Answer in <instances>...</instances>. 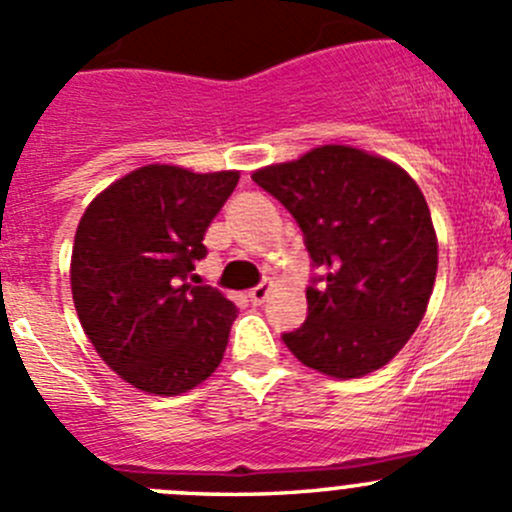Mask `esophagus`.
Here are the masks:
<instances>
[{
    "label": "esophagus",
    "mask_w": 512,
    "mask_h": 512,
    "mask_svg": "<svg viewBox=\"0 0 512 512\" xmlns=\"http://www.w3.org/2000/svg\"><path fill=\"white\" fill-rule=\"evenodd\" d=\"M269 294H271V286L269 284H259L256 289L248 291V301H251V304H264V301L269 299Z\"/></svg>",
    "instance_id": "34e87169"
}]
</instances>
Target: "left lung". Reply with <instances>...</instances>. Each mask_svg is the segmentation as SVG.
Listing matches in <instances>:
<instances>
[{
    "label": "left lung",
    "mask_w": 512,
    "mask_h": 512,
    "mask_svg": "<svg viewBox=\"0 0 512 512\" xmlns=\"http://www.w3.org/2000/svg\"><path fill=\"white\" fill-rule=\"evenodd\" d=\"M251 178L289 208L326 271L286 347L334 379L382 369L420 326L437 276V233L415 178L352 145H319Z\"/></svg>",
    "instance_id": "obj_1"
}]
</instances>
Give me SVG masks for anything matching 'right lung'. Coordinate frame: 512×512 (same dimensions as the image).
I'll list each match as a JSON object with an SVG mask.
<instances>
[{"label":"right lung","mask_w":512,"mask_h":512,"mask_svg":"<svg viewBox=\"0 0 512 512\" xmlns=\"http://www.w3.org/2000/svg\"><path fill=\"white\" fill-rule=\"evenodd\" d=\"M238 178L143 165L82 213L70 261L77 316L102 362L143 392L183 394L221 364L236 306L188 279Z\"/></svg>","instance_id":"add662e5"}]
</instances>
